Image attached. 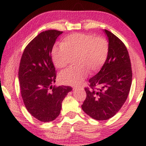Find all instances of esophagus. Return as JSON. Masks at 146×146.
Segmentation results:
<instances>
[{
    "mask_svg": "<svg viewBox=\"0 0 146 146\" xmlns=\"http://www.w3.org/2000/svg\"><path fill=\"white\" fill-rule=\"evenodd\" d=\"M73 89L74 90H77V89H82L83 88V86H73Z\"/></svg>",
    "mask_w": 146,
    "mask_h": 146,
    "instance_id": "34e87169",
    "label": "esophagus"
}]
</instances>
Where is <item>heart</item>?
Instances as JSON below:
<instances>
[{
  "instance_id": "b5f03b06",
  "label": "heart",
  "mask_w": 146,
  "mask_h": 146,
  "mask_svg": "<svg viewBox=\"0 0 146 146\" xmlns=\"http://www.w3.org/2000/svg\"><path fill=\"white\" fill-rule=\"evenodd\" d=\"M108 44L102 37L91 34L75 33L63 39L61 45L54 46L52 58L58 69L68 67L75 58V68L62 71L59 79L62 84H79L88 75L102 68L108 55Z\"/></svg>"
}]
</instances>
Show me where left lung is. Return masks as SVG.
<instances>
[{"instance_id": "obj_1", "label": "left lung", "mask_w": 146, "mask_h": 146, "mask_svg": "<svg viewBox=\"0 0 146 146\" xmlns=\"http://www.w3.org/2000/svg\"><path fill=\"white\" fill-rule=\"evenodd\" d=\"M108 39L107 60L98 73L89 80L82 109L96 120H106L118 112L125 102L132 83L128 50L121 40L104 30Z\"/></svg>"}]
</instances>
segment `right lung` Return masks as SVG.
<instances>
[{
	"label": "right lung",
	"instance_id": "right-lung-1",
	"mask_svg": "<svg viewBox=\"0 0 146 146\" xmlns=\"http://www.w3.org/2000/svg\"><path fill=\"white\" fill-rule=\"evenodd\" d=\"M63 32L48 30L35 37L21 58L19 80L25 107L32 116L42 122L51 121L60 113L62 103L72 88L55 86L56 71L51 52L56 38Z\"/></svg>",
	"mask_w": 146,
	"mask_h": 146
}]
</instances>
